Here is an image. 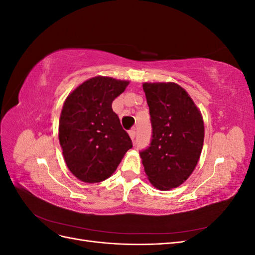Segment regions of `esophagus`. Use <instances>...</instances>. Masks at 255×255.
<instances>
[{"label": "esophagus", "mask_w": 255, "mask_h": 255, "mask_svg": "<svg viewBox=\"0 0 255 255\" xmlns=\"http://www.w3.org/2000/svg\"><path fill=\"white\" fill-rule=\"evenodd\" d=\"M128 135L130 137V139L134 141L135 140V137H136V130H135V128H130L128 130Z\"/></svg>", "instance_id": "obj_1"}]
</instances>
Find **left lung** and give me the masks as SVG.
Here are the masks:
<instances>
[{
	"label": "left lung",
	"instance_id": "1",
	"mask_svg": "<svg viewBox=\"0 0 255 255\" xmlns=\"http://www.w3.org/2000/svg\"><path fill=\"white\" fill-rule=\"evenodd\" d=\"M149 105L152 139L140 152L144 172L159 190L186 181L198 164L204 140L202 115L175 83H143Z\"/></svg>",
	"mask_w": 255,
	"mask_h": 255
}]
</instances>
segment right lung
I'll return each mask as SVG.
<instances>
[{
    "mask_svg": "<svg viewBox=\"0 0 255 255\" xmlns=\"http://www.w3.org/2000/svg\"><path fill=\"white\" fill-rule=\"evenodd\" d=\"M128 81L95 76L69 95L61 110L58 137L67 167L85 183L102 182L133 146L112 109Z\"/></svg>",
    "mask_w": 255,
    "mask_h": 255,
    "instance_id": "1",
    "label": "right lung"
}]
</instances>
